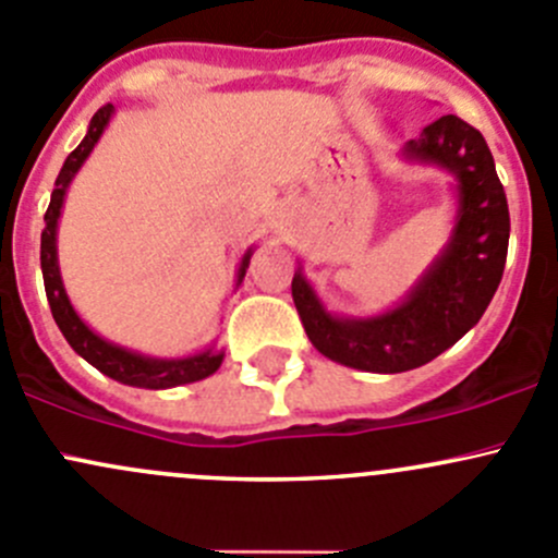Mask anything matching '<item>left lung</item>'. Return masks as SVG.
<instances>
[{"instance_id": "left-lung-1", "label": "left lung", "mask_w": 558, "mask_h": 558, "mask_svg": "<svg viewBox=\"0 0 558 558\" xmlns=\"http://www.w3.org/2000/svg\"><path fill=\"white\" fill-rule=\"evenodd\" d=\"M405 153L449 169L459 191V222L449 250L408 301L381 317L336 319L325 314L301 274L292 279V301L308 341L325 357L357 371L403 373L453 347L484 317L508 257V198L481 131L457 114H444L424 125Z\"/></svg>"}]
</instances>
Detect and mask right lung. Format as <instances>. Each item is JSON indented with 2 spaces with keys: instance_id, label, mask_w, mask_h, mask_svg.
I'll list each match as a JSON object with an SVG mask.
<instances>
[{
  "instance_id": "1",
  "label": "right lung",
  "mask_w": 558,
  "mask_h": 558,
  "mask_svg": "<svg viewBox=\"0 0 558 558\" xmlns=\"http://www.w3.org/2000/svg\"><path fill=\"white\" fill-rule=\"evenodd\" d=\"M109 114H112V105H105L90 120V129L85 134V140L69 153L64 160V169L59 171V180H56V191L50 195V206L45 211V231H43V244H39V263H43V279H45V295H48L50 312H53L56 325L64 332L69 347L80 354L83 360H88L90 365L99 367L101 373L120 384H131V387H147V389H169L180 387V384L201 381V378L211 376L222 363V354L204 352L195 354L187 360H150L142 357V354L125 352V349L112 347L105 338L96 336L94 330L85 327V322L74 314L72 303H69L64 284L59 277V263H56V222H59L61 204H64L66 185L72 182L74 171L83 166V160L88 158V153L94 150V145L99 142L101 131L109 123ZM246 266H250V252L241 260V274L244 277Z\"/></svg>"
}]
</instances>
